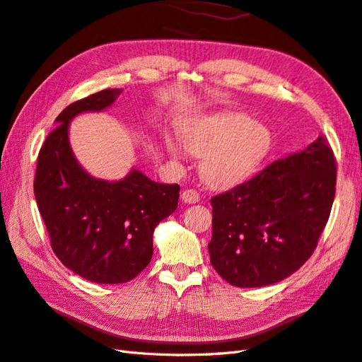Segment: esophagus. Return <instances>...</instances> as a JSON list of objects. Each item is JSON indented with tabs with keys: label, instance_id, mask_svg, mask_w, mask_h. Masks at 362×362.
Here are the masks:
<instances>
[{
	"label": "esophagus",
	"instance_id": "1",
	"mask_svg": "<svg viewBox=\"0 0 362 362\" xmlns=\"http://www.w3.org/2000/svg\"><path fill=\"white\" fill-rule=\"evenodd\" d=\"M181 199H182L184 204H196V202H199L201 196L194 189H187V190L182 192Z\"/></svg>",
	"mask_w": 362,
	"mask_h": 362
}]
</instances>
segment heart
I'll list each match as a JSON object with an SVG mask.
<instances>
[{
	"label": "heart",
	"mask_w": 362,
	"mask_h": 362,
	"mask_svg": "<svg viewBox=\"0 0 362 362\" xmlns=\"http://www.w3.org/2000/svg\"><path fill=\"white\" fill-rule=\"evenodd\" d=\"M184 145L202 158L205 181L217 189H229L246 181L270 149L272 136L266 125L252 122L242 113H223L194 119L181 128ZM172 158L182 160L184 148L166 140Z\"/></svg>",
	"instance_id": "b5f03b06"
}]
</instances>
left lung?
Here are the masks:
<instances>
[{
  "instance_id": "left-lung-1",
  "label": "left lung",
  "mask_w": 362,
  "mask_h": 362,
  "mask_svg": "<svg viewBox=\"0 0 362 362\" xmlns=\"http://www.w3.org/2000/svg\"><path fill=\"white\" fill-rule=\"evenodd\" d=\"M337 163L323 136L211 198V266L234 287H264L300 269L335 198Z\"/></svg>"
}]
</instances>
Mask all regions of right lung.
I'll return each instance as SVG.
<instances>
[{"label": "right lung", "instance_id": "right-lung-1", "mask_svg": "<svg viewBox=\"0 0 362 362\" xmlns=\"http://www.w3.org/2000/svg\"><path fill=\"white\" fill-rule=\"evenodd\" d=\"M120 89H105L68 105L37 157L35 196L54 254L96 284L134 279L152 258V233L178 206L180 185L160 184L133 169L124 180L90 177L74 157L68 128L83 112L112 105Z\"/></svg>", "mask_w": 362, "mask_h": 362}]
</instances>
